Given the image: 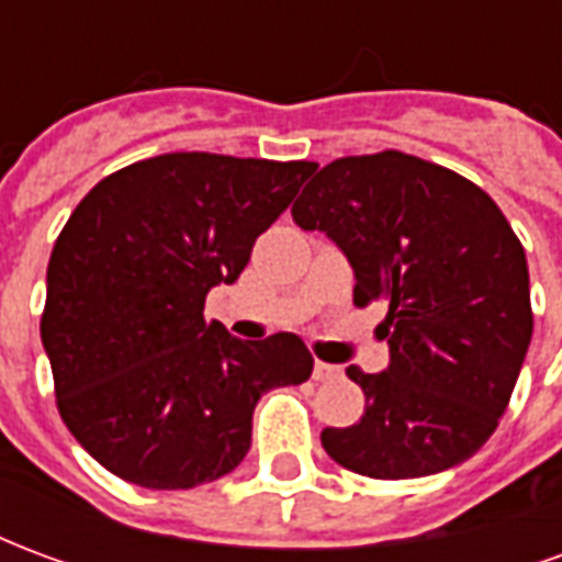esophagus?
Returning a JSON list of instances; mask_svg holds the SVG:
<instances>
[{
	"label": "esophagus",
	"instance_id": "34e87169",
	"mask_svg": "<svg viewBox=\"0 0 562 562\" xmlns=\"http://www.w3.org/2000/svg\"><path fill=\"white\" fill-rule=\"evenodd\" d=\"M337 376H340V367L325 364V361H316V367H313V379H316V382H328V379Z\"/></svg>",
	"mask_w": 562,
	"mask_h": 562
}]
</instances>
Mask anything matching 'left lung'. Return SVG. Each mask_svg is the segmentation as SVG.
Listing matches in <instances>:
<instances>
[{
  "label": "left lung",
  "mask_w": 562,
  "mask_h": 562,
  "mask_svg": "<svg viewBox=\"0 0 562 562\" xmlns=\"http://www.w3.org/2000/svg\"><path fill=\"white\" fill-rule=\"evenodd\" d=\"M355 270V306L382 301V373L349 367L367 409L322 446L370 479H422L472 458L506 413L532 337L524 246L494 198L442 165L385 149L325 165L292 207Z\"/></svg>",
  "instance_id": "1"
}]
</instances>
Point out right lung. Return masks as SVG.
I'll return each mask as SVG.
<instances>
[{
    "instance_id": "add662e5",
    "label": "right lung",
    "mask_w": 562,
    "mask_h": 562,
    "mask_svg": "<svg viewBox=\"0 0 562 562\" xmlns=\"http://www.w3.org/2000/svg\"><path fill=\"white\" fill-rule=\"evenodd\" d=\"M310 171L165 153L104 177L68 216L42 342L59 415L104 470L153 491L216 482L246 458L261 394L310 379L301 337L237 340L204 318Z\"/></svg>"
}]
</instances>
